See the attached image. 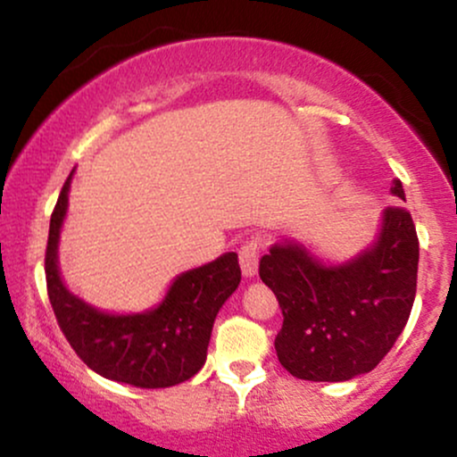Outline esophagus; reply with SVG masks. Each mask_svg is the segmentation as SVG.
Wrapping results in <instances>:
<instances>
[{
    "label": "esophagus",
    "mask_w": 457,
    "mask_h": 457,
    "mask_svg": "<svg viewBox=\"0 0 457 457\" xmlns=\"http://www.w3.org/2000/svg\"><path fill=\"white\" fill-rule=\"evenodd\" d=\"M260 251L262 243L260 238H246L238 249V262L240 269H243L245 277H253L258 272V262H260Z\"/></svg>",
    "instance_id": "34e87169"
}]
</instances>
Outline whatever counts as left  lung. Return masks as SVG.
I'll return each mask as SVG.
<instances>
[{
  "mask_svg": "<svg viewBox=\"0 0 457 457\" xmlns=\"http://www.w3.org/2000/svg\"><path fill=\"white\" fill-rule=\"evenodd\" d=\"M391 193L406 199L400 180ZM417 264V229L403 206L386 208L378 243L348 264L324 266L298 245L272 246L260 260V279L283 313L275 337L279 363L313 382L374 370L411 318Z\"/></svg>",
  "mask_w": 457,
  "mask_h": 457,
  "instance_id": "left-lung-1",
  "label": "left lung"
}]
</instances>
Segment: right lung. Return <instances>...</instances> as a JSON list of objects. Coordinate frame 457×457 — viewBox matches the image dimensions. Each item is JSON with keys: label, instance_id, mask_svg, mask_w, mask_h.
Wrapping results in <instances>:
<instances>
[{"label": "right lung", "instance_id": "obj_1", "mask_svg": "<svg viewBox=\"0 0 457 457\" xmlns=\"http://www.w3.org/2000/svg\"><path fill=\"white\" fill-rule=\"evenodd\" d=\"M68 185L71 176L51 212L45 275L51 307L71 348L96 374L139 389H165L193 378L206 361L214 318L240 283L238 255L225 253L180 275L165 301L148 313L96 312L66 290L57 270Z\"/></svg>", "mask_w": 457, "mask_h": 457}]
</instances>
